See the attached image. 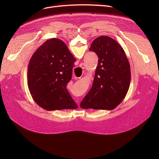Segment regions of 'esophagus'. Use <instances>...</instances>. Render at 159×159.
<instances>
[{
	"label": "esophagus",
	"instance_id": "1",
	"mask_svg": "<svg viewBox=\"0 0 159 159\" xmlns=\"http://www.w3.org/2000/svg\"><path fill=\"white\" fill-rule=\"evenodd\" d=\"M80 68H81L82 69H85V68H86V66H85V64H84L82 63V64H80ZM78 79H80V77H79V78H78Z\"/></svg>",
	"mask_w": 159,
	"mask_h": 159
}]
</instances>
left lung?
<instances>
[{
	"label": "left lung",
	"instance_id": "1",
	"mask_svg": "<svg viewBox=\"0 0 159 159\" xmlns=\"http://www.w3.org/2000/svg\"><path fill=\"white\" fill-rule=\"evenodd\" d=\"M98 57L92 87L80 102L82 109L112 110L126 97L131 69L123 48L107 36L95 39L89 48Z\"/></svg>",
	"mask_w": 159,
	"mask_h": 159
}]
</instances>
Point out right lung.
Wrapping results in <instances>:
<instances>
[{"mask_svg": "<svg viewBox=\"0 0 159 159\" xmlns=\"http://www.w3.org/2000/svg\"><path fill=\"white\" fill-rule=\"evenodd\" d=\"M75 58L61 40L49 39L32 55L28 68V86L34 101L48 110L77 109L66 89Z\"/></svg>", "mask_w": 159, "mask_h": 159, "instance_id": "right-lung-1", "label": "right lung"}]
</instances>
